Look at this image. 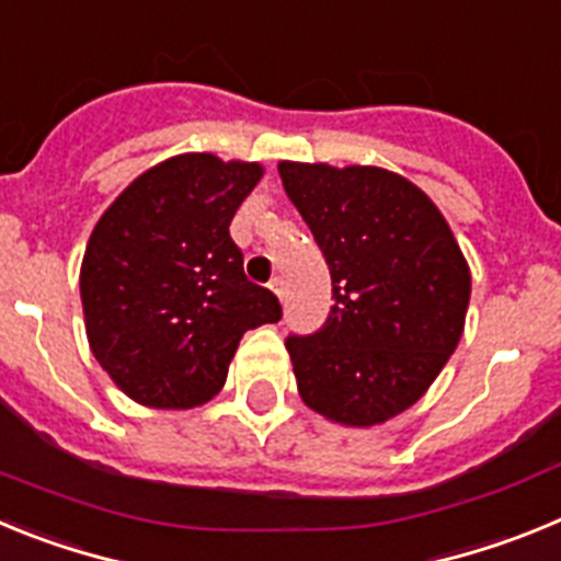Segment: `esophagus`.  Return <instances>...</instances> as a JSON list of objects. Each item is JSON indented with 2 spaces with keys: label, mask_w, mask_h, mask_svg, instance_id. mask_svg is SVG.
Segmentation results:
<instances>
[{
  "label": "esophagus",
  "mask_w": 561,
  "mask_h": 561,
  "mask_svg": "<svg viewBox=\"0 0 561 561\" xmlns=\"http://www.w3.org/2000/svg\"><path fill=\"white\" fill-rule=\"evenodd\" d=\"M270 289L275 291V295L280 297V300H284V297H286V280H284V277H272Z\"/></svg>",
  "instance_id": "34e87169"
}]
</instances>
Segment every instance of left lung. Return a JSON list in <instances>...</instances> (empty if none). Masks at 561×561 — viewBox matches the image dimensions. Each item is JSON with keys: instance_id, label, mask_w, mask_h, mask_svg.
Instances as JSON below:
<instances>
[{"instance_id": "8db88e82", "label": "left lung", "mask_w": 561, "mask_h": 561, "mask_svg": "<svg viewBox=\"0 0 561 561\" xmlns=\"http://www.w3.org/2000/svg\"><path fill=\"white\" fill-rule=\"evenodd\" d=\"M331 272L317 334L289 336L297 393L345 427L413 408L463 334L472 275L435 202L374 165H277Z\"/></svg>"}]
</instances>
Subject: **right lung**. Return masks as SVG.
Listing matches in <instances>:
<instances>
[{
    "label": "right lung",
    "instance_id": "add662e5",
    "mask_svg": "<svg viewBox=\"0 0 561 561\" xmlns=\"http://www.w3.org/2000/svg\"><path fill=\"white\" fill-rule=\"evenodd\" d=\"M261 176L257 162L180 153L98 219L81 264L83 323L101 368L137 404L199 408L225 388L241 336L280 320L230 238Z\"/></svg>",
    "mask_w": 561,
    "mask_h": 561
}]
</instances>
